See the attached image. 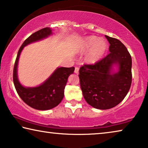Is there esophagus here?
Wrapping results in <instances>:
<instances>
[{
	"label": "esophagus",
	"mask_w": 148,
	"mask_h": 148,
	"mask_svg": "<svg viewBox=\"0 0 148 148\" xmlns=\"http://www.w3.org/2000/svg\"><path fill=\"white\" fill-rule=\"evenodd\" d=\"M74 72H75V73H76V74H79V68H78V67H76V68H75Z\"/></svg>",
	"instance_id": "esophagus-1"
}]
</instances>
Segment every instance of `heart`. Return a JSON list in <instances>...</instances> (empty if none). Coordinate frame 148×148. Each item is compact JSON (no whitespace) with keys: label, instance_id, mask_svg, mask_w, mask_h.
Wrapping results in <instances>:
<instances>
[{"label":"heart","instance_id":"1","mask_svg":"<svg viewBox=\"0 0 148 148\" xmlns=\"http://www.w3.org/2000/svg\"><path fill=\"white\" fill-rule=\"evenodd\" d=\"M107 49L108 45L104 40L90 36L82 40L77 46L76 52L78 54H84L87 52L84 58L85 62L88 64H94L102 60Z\"/></svg>","mask_w":148,"mask_h":148}]
</instances>
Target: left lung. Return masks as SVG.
<instances>
[{
  "label": "left lung",
  "mask_w": 148,
  "mask_h": 148,
  "mask_svg": "<svg viewBox=\"0 0 148 148\" xmlns=\"http://www.w3.org/2000/svg\"><path fill=\"white\" fill-rule=\"evenodd\" d=\"M110 54L94 65L79 70L80 87L86 102L99 110L115 107L127 95L132 84V57L119 40L106 35ZM118 68L114 71L113 66Z\"/></svg>",
  "instance_id": "1"
}]
</instances>
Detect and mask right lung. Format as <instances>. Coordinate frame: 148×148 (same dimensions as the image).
I'll return each mask as SVG.
<instances>
[{"mask_svg": "<svg viewBox=\"0 0 148 148\" xmlns=\"http://www.w3.org/2000/svg\"><path fill=\"white\" fill-rule=\"evenodd\" d=\"M52 35L51 28L46 27L33 33L24 42L18 52L13 70V82L18 94L26 104L38 110H48L56 107L64 98V92L68 77L73 74L74 67H58L48 78L40 85L35 87H25L18 78V64L20 55L25 46L42 40Z\"/></svg>", "mask_w": 148, "mask_h": 148, "instance_id": "right-lung-1", "label": "right lung"}]
</instances>
